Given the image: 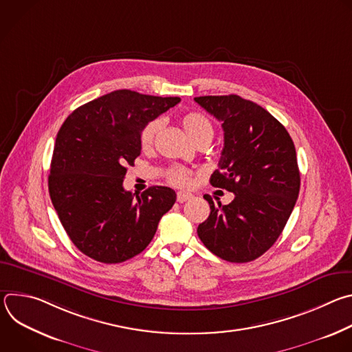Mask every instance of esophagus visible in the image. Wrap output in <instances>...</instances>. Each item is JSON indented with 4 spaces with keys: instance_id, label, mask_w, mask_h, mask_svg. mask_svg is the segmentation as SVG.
Instances as JSON below:
<instances>
[{
    "instance_id": "esophagus-1",
    "label": "esophagus",
    "mask_w": 352,
    "mask_h": 352,
    "mask_svg": "<svg viewBox=\"0 0 352 352\" xmlns=\"http://www.w3.org/2000/svg\"><path fill=\"white\" fill-rule=\"evenodd\" d=\"M190 197H192V195L188 193V192H178V193H177V200H178L179 204L186 202V200L190 199Z\"/></svg>"
}]
</instances>
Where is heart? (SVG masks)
I'll return each mask as SVG.
<instances>
[{"instance_id": "1", "label": "heart", "mask_w": 352, "mask_h": 352, "mask_svg": "<svg viewBox=\"0 0 352 352\" xmlns=\"http://www.w3.org/2000/svg\"><path fill=\"white\" fill-rule=\"evenodd\" d=\"M163 118H155L152 121H148L140 131V144L143 148H150L153 146L156 136L159 135L160 129L163 128ZM182 126L188 136L195 142H210L213 138V124L212 121L202 113L197 111H190L186 113L182 117ZM167 179L177 185V186H188L192 181V173L186 168L182 167H171L167 171Z\"/></svg>"}]
</instances>
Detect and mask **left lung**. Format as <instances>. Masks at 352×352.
I'll list each match as a JSON object with an SVG mask.
<instances>
[{"label":"left lung","mask_w":352,"mask_h":352,"mask_svg":"<svg viewBox=\"0 0 352 352\" xmlns=\"http://www.w3.org/2000/svg\"><path fill=\"white\" fill-rule=\"evenodd\" d=\"M195 102L221 121L224 147L210 184L234 193L230 205H210L197 235L216 256L245 263L262 256L283 232L299 193V170L287 129L263 107L236 94Z\"/></svg>","instance_id":"8db88e82"}]
</instances>
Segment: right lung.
Segmentation results:
<instances>
[{
	"label": "right lung",
	"mask_w": 352,
	"mask_h": 352,
	"mask_svg": "<svg viewBox=\"0 0 352 352\" xmlns=\"http://www.w3.org/2000/svg\"><path fill=\"white\" fill-rule=\"evenodd\" d=\"M181 102L116 90L78 107L57 133L48 192L74 245L107 265L125 262L153 239L175 204V190L122 186L126 166L140 155L142 128Z\"/></svg>",
	"instance_id": "right-lung-1"
}]
</instances>
